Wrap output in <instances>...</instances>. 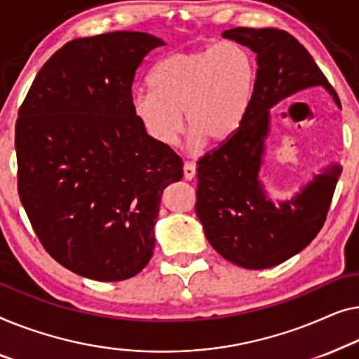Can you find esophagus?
Wrapping results in <instances>:
<instances>
[{"mask_svg": "<svg viewBox=\"0 0 359 359\" xmlns=\"http://www.w3.org/2000/svg\"><path fill=\"white\" fill-rule=\"evenodd\" d=\"M195 174H196L195 164L190 163V161H185V164H184V177L187 180H191V179L195 177Z\"/></svg>", "mask_w": 359, "mask_h": 359, "instance_id": "esophagus-1", "label": "esophagus"}]
</instances>
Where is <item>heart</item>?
Instances as JSON below:
<instances>
[{"label":"heart","instance_id":"b5f03b06","mask_svg":"<svg viewBox=\"0 0 359 359\" xmlns=\"http://www.w3.org/2000/svg\"><path fill=\"white\" fill-rule=\"evenodd\" d=\"M151 88L131 99L133 115L149 138L177 143L187 125L195 141L221 144L231 140L250 112L257 67L249 50L236 42L177 52L156 63Z\"/></svg>","mask_w":359,"mask_h":359}]
</instances>
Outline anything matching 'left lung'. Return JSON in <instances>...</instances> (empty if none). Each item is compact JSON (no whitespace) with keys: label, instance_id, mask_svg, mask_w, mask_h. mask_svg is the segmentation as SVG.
Segmentation results:
<instances>
[{"label":"left lung","instance_id":"1","mask_svg":"<svg viewBox=\"0 0 359 359\" xmlns=\"http://www.w3.org/2000/svg\"><path fill=\"white\" fill-rule=\"evenodd\" d=\"M223 37L257 53L255 97L241 130L196 163L195 211L206 239L221 257L244 269H270L319 234L341 165L332 164L294 198L275 205L259 180L269 109L312 86H324L338 107L340 99L304 45L286 30L236 27L224 30Z\"/></svg>","mask_w":359,"mask_h":359}]
</instances>
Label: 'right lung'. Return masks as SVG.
Segmentation results:
<instances>
[{
  "mask_svg": "<svg viewBox=\"0 0 359 359\" xmlns=\"http://www.w3.org/2000/svg\"><path fill=\"white\" fill-rule=\"evenodd\" d=\"M161 45L130 30L74 39L19 107V198L43 249L86 278L122 281L148 265L163 190L184 175L131 109L136 69Z\"/></svg>",
  "mask_w": 359,
  "mask_h": 359,
  "instance_id": "add662e5",
  "label": "right lung"
}]
</instances>
